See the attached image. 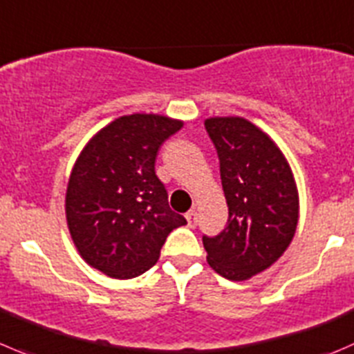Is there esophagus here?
Here are the masks:
<instances>
[{"label": "esophagus", "mask_w": 354, "mask_h": 354, "mask_svg": "<svg viewBox=\"0 0 354 354\" xmlns=\"http://www.w3.org/2000/svg\"><path fill=\"white\" fill-rule=\"evenodd\" d=\"M187 221L190 228H194V226L197 225V211H195V209H192V211L187 212Z\"/></svg>", "instance_id": "esophagus-1"}]
</instances>
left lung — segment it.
<instances>
[{
	"mask_svg": "<svg viewBox=\"0 0 354 354\" xmlns=\"http://www.w3.org/2000/svg\"><path fill=\"white\" fill-rule=\"evenodd\" d=\"M218 152L228 223L202 235L207 263L228 280H247L270 268L289 247L297 226L296 183L279 147L242 118L204 122Z\"/></svg>",
	"mask_w": 354,
	"mask_h": 354,
	"instance_id": "8db88e82",
	"label": "left lung"
}]
</instances>
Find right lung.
I'll return each instance as SVG.
<instances>
[{
	"label": "right lung",
	"instance_id": "obj_1",
	"mask_svg": "<svg viewBox=\"0 0 354 354\" xmlns=\"http://www.w3.org/2000/svg\"><path fill=\"white\" fill-rule=\"evenodd\" d=\"M181 126L164 115L119 118L86 145L72 169L68 232L82 259L112 279H135L152 268L167 235L187 225L171 211L156 174L160 145Z\"/></svg>",
	"mask_w": 354,
	"mask_h": 354
}]
</instances>
